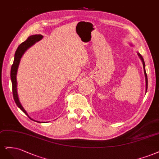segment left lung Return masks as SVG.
<instances>
[{"label":"left lung","instance_id":"8db88e82","mask_svg":"<svg viewBox=\"0 0 159 159\" xmlns=\"http://www.w3.org/2000/svg\"><path fill=\"white\" fill-rule=\"evenodd\" d=\"M131 46H133V44L132 43H129ZM137 55L138 56H139L140 59L141 60L142 63H143V69H144V74H145V83H146V93H147V86H148V80H147V73H146V71H145V61H144V59H143V57L141 56V55L139 53L137 52Z\"/></svg>","mask_w":159,"mask_h":159}]
</instances>
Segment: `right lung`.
I'll return each instance as SVG.
<instances>
[{
  "label": "right lung",
  "instance_id": "right-lung-1",
  "mask_svg": "<svg viewBox=\"0 0 159 159\" xmlns=\"http://www.w3.org/2000/svg\"><path fill=\"white\" fill-rule=\"evenodd\" d=\"M43 35H40V34H36V35H31L28 38V39L20 44L18 48H17L16 52H15L14 54V62L12 65L11 67V81H12V93H13V97L15 102H16V105L25 114H26L29 118L31 119L33 121H37L39 123L38 121H35L31 118L28 114V113L24 110L23 106H22L21 103L19 100L18 98V92H17V80H16V75H17V72H18V69L19 66V64L20 62V59H21L22 55L24 54L28 49H29L30 47H32L33 45H34L35 43L39 42V40L42 39L43 38Z\"/></svg>",
  "mask_w": 159,
  "mask_h": 159
}]
</instances>
